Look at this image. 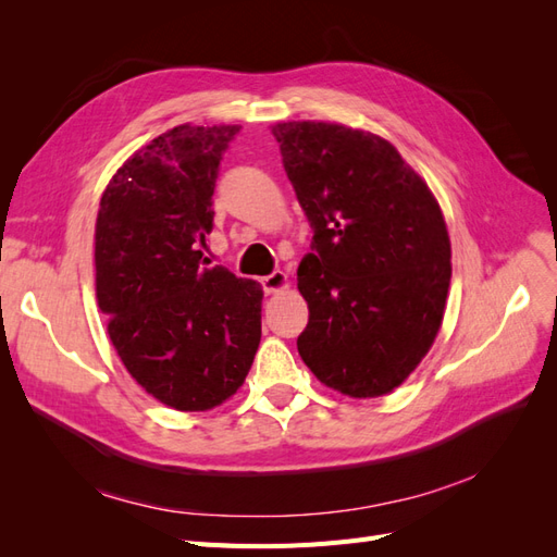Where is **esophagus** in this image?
<instances>
[{
    "label": "esophagus",
    "mask_w": 557,
    "mask_h": 557,
    "mask_svg": "<svg viewBox=\"0 0 557 557\" xmlns=\"http://www.w3.org/2000/svg\"><path fill=\"white\" fill-rule=\"evenodd\" d=\"M260 283H262V290L267 295H272V293H278V290L285 288V285H288V276H285L283 272H272L269 276H264Z\"/></svg>",
    "instance_id": "esophagus-1"
}]
</instances>
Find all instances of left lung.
<instances>
[{
	"instance_id": "left-lung-1",
	"label": "left lung",
	"mask_w": 557,
	"mask_h": 557,
	"mask_svg": "<svg viewBox=\"0 0 557 557\" xmlns=\"http://www.w3.org/2000/svg\"><path fill=\"white\" fill-rule=\"evenodd\" d=\"M272 132L313 230L297 269L309 305L299 356L348 397L391 393L442 327L450 285L442 209L397 148L372 132L311 121Z\"/></svg>"
}]
</instances>
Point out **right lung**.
Returning a JSON list of instances; mask_svg holds the SVG:
<instances>
[{"mask_svg":"<svg viewBox=\"0 0 557 557\" xmlns=\"http://www.w3.org/2000/svg\"><path fill=\"white\" fill-rule=\"evenodd\" d=\"M239 125H178L137 150L99 201L97 301L132 379L178 411L239 391L262 334L260 283L201 267L221 160Z\"/></svg>","mask_w":557,"mask_h":557,"instance_id":"add662e5","label":"right lung"}]
</instances>
